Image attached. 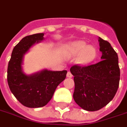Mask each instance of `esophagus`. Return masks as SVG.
I'll return each mask as SVG.
<instances>
[{
  "instance_id": "esophagus-1",
  "label": "esophagus",
  "mask_w": 127,
  "mask_h": 127,
  "mask_svg": "<svg viewBox=\"0 0 127 127\" xmlns=\"http://www.w3.org/2000/svg\"><path fill=\"white\" fill-rule=\"evenodd\" d=\"M72 76H73V75L71 74V72H70V71H68V72L67 73V78H72Z\"/></svg>"
}]
</instances>
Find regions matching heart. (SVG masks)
<instances>
[{
	"label": "heart",
	"instance_id": "obj_1",
	"mask_svg": "<svg viewBox=\"0 0 127 127\" xmlns=\"http://www.w3.org/2000/svg\"><path fill=\"white\" fill-rule=\"evenodd\" d=\"M67 51L72 56L78 55V61L81 64H87L95 59L96 48L93 45H87L84 41H76L69 43Z\"/></svg>",
	"mask_w": 127,
	"mask_h": 127
}]
</instances>
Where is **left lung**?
<instances>
[{
	"mask_svg": "<svg viewBox=\"0 0 127 127\" xmlns=\"http://www.w3.org/2000/svg\"><path fill=\"white\" fill-rule=\"evenodd\" d=\"M100 62L87 66L74 65L70 68L74 76L73 97L84 110L96 111L112 100L119 86L120 68L116 51L107 41L99 37Z\"/></svg>",
	"mask_w": 127,
	"mask_h": 127,
	"instance_id": "left-lung-1",
	"label": "left lung"
}]
</instances>
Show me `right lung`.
I'll return each instance as SVG.
<instances>
[{"label":"right lung","instance_id":"right-lung-1","mask_svg":"<svg viewBox=\"0 0 127 127\" xmlns=\"http://www.w3.org/2000/svg\"><path fill=\"white\" fill-rule=\"evenodd\" d=\"M44 33L23 38L14 47L7 69V81L10 91L25 106H44L52 98L56 88L64 80L67 71L44 69L27 76L22 70L23 59L32 45L43 39Z\"/></svg>","mask_w":127,"mask_h":127}]
</instances>
